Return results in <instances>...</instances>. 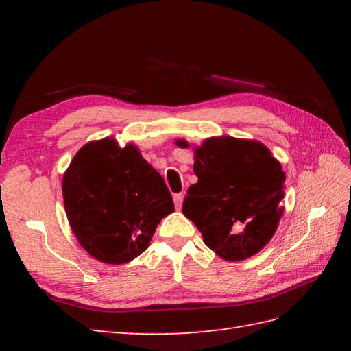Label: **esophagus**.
<instances>
[{"instance_id": "esophagus-1", "label": "esophagus", "mask_w": 351, "mask_h": 351, "mask_svg": "<svg viewBox=\"0 0 351 351\" xmlns=\"http://www.w3.org/2000/svg\"><path fill=\"white\" fill-rule=\"evenodd\" d=\"M173 200H175V206L180 210V208L182 206V200H184V193H176V195L173 196Z\"/></svg>"}]
</instances>
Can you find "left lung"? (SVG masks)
<instances>
[{
	"label": "left lung",
	"instance_id": "8db88e82",
	"mask_svg": "<svg viewBox=\"0 0 351 351\" xmlns=\"http://www.w3.org/2000/svg\"><path fill=\"white\" fill-rule=\"evenodd\" d=\"M189 147L185 140L176 141ZM197 182L187 190L182 213L204 243L226 261H243L271 240L283 208L285 173L256 140L214 137L195 151Z\"/></svg>",
	"mask_w": 351,
	"mask_h": 351
}]
</instances>
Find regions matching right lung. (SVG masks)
I'll return each mask as SVG.
<instances>
[{"mask_svg": "<svg viewBox=\"0 0 351 351\" xmlns=\"http://www.w3.org/2000/svg\"><path fill=\"white\" fill-rule=\"evenodd\" d=\"M63 200L72 232L93 258L125 264L143 253L173 199L136 146L113 138L90 141L63 176Z\"/></svg>", "mask_w": 351, "mask_h": 351, "instance_id": "add662e5", "label": "right lung"}]
</instances>
